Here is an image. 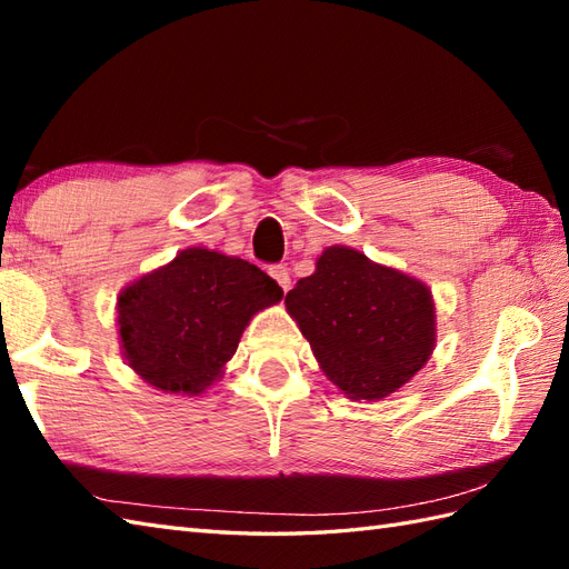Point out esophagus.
<instances>
[{"label":"esophagus","instance_id":"obj_1","mask_svg":"<svg viewBox=\"0 0 569 569\" xmlns=\"http://www.w3.org/2000/svg\"><path fill=\"white\" fill-rule=\"evenodd\" d=\"M269 273L273 276L276 283H279L283 290H288V288H290V271H288L286 267H281V263H279V267H271V271H269Z\"/></svg>","mask_w":569,"mask_h":569}]
</instances>
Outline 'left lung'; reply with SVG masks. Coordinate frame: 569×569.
<instances>
[{
    "label": "left lung",
    "instance_id": "1",
    "mask_svg": "<svg viewBox=\"0 0 569 569\" xmlns=\"http://www.w3.org/2000/svg\"><path fill=\"white\" fill-rule=\"evenodd\" d=\"M286 310L349 400H382L412 380L436 347L427 283L382 267L359 249L327 247L286 296Z\"/></svg>",
    "mask_w": 569,
    "mask_h": 569
}]
</instances>
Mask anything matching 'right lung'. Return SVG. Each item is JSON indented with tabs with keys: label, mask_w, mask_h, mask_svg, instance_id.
Masks as SVG:
<instances>
[{
	"label": "right lung",
	"mask_w": 569,
	"mask_h": 569,
	"mask_svg": "<svg viewBox=\"0 0 569 569\" xmlns=\"http://www.w3.org/2000/svg\"><path fill=\"white\" fill-rule=\"evenodd\" d=\"M281 298L254 263L187 247L118 293L123 359L148 386L196 398L224 373L252 317Z\"/></svg>",
	"instance_id": "add662e5"
}]
</instances>
